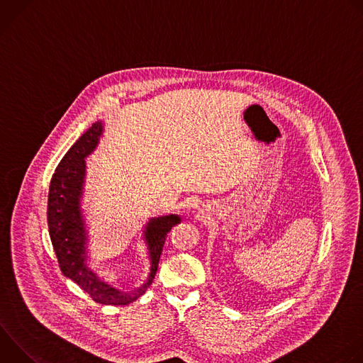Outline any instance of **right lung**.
<instances>
[{"label": "right lung", "mask_w": 363, "mask_h": 363, "mask_svg": "<svg viewBox=\"0 0 363 363\" xmlns=\"http://www.w3.org/2000/svg\"><path fill=\"white\" fill-rule=\"evenodd\" d=\"M103 133L101 122L89 128L67 150L53 174L48 191V233L62 273L79 284L96 303L125 306L140 297L157 274L167 234L181 223L169 214L150 218L139 231L145 250L142 279L122 283L115 273L99 262L96 237L84 210L86 158L94 150Z\"/></svg>", "instance_id": "obj_1"}]
</instances>
